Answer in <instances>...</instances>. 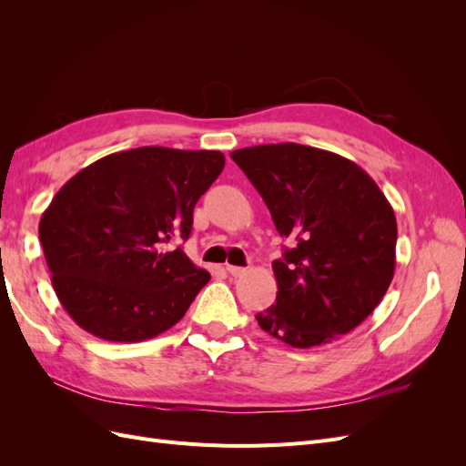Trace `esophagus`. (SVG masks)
Returning a JSON list of instances; mask_svg holds the SVG:
<instances>
[{
  "instance_id": "34e87169",
  "label": "esophagus",
  "mask_w": 466,
  "mask_h": 466,
  "mask_svg": "<svg viewBox=\"0 0 466 466\" xmlns=\"http://www.w3.org/2000/svg\"><path fill=\"white\" fill-rule=\"evenodd\" d=\"M228 272L231 276H245L247 274V268L243 266H233V264H228Z\"/></svg>"
}]
</instances>
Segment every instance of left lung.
I'll use <instances>...</instances> for the list:
<instances>
[{
  "label": "left lung",
  "mask_w": 466,
  "mask_h": 466,
  "mask_svg": "<svg viewBox=\"0 0 466 466\" xmlns=\"http://www.w3.org/2000/svg\"><path fill=\"white\" fill-rule=\"evenodd\" d=\"M231 157L289 238L272 262L278 293L257 315L260 329L293 348L354 330L394 276L397 218L385 194L354 161L317 147L266 144Z\"/></svg>",
  "instance_id": "8db88e82"
}]
</instances>
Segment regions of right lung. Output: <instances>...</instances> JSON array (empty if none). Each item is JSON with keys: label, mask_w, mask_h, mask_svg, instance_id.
I'll return each instance as SVG.
<instances>
[{"label": "right lung", "mask_w": 466, "mask_h": 466, "mask_svg": "<svg viewBox=\"0 0 466 466\" xmlns=\"http://www.w3.org/2000/svg\"><path fill=\"white\" fill-rule=\"evenodd\" d=\"M221 151L137 147L69 178L40 218L38 237L60 303L83 330L142 342L185 317L209 281L173 238L223 171Z\"/></svg>", "instance_id": "1"}]
</instances>
